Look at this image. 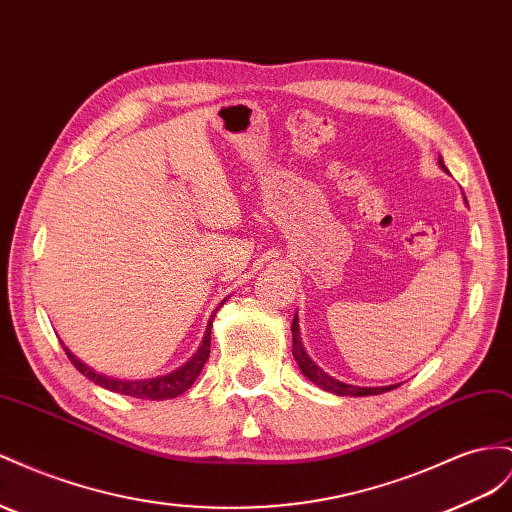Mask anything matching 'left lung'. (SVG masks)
<instances>
[{
  "label": "left lung",
  "mask_w": 512,
  "mask_h": 512,
  "mask_svg": "<svg viewBox=\"0 0 512 512\" xmlns=\"http://www.w3.org/2000/svg\"><path fill=\"white\" fill-rule=\"evenodd\" d=\"M437 163H439L441 170L448 172L446 165H444V159L439 157ZM290 329H293V357H295V362H297V366L301 370V375L306 377V379H310L314 385H319L321 390L331 392V394H336V396H375V394H383V392H390V390L398 388V385H381V388H359V385H349V383L329 377L321 366L314 364V359L308 355L306 347H303L297 314H295V319H293V327H290Z\"/></svg>",
  "instance_id": "8db88e82"
}]
</instances>
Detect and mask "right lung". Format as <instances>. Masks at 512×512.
Wrapping results in <instances>:
<instances>
[{"instance_id":"1","label":"right lung","mask_w":512,"mask_h":512,"mask_svg":"<svg viewBox=\"0 0 512 512\" xmlns=\"http://www.w3.org/2000/svg\"><path fill=\"white\" fill-rule=\"evenodd\" d=\"M224 301H222V306H224ZM215 312L211 314L209 323H206V331H204V338L200 342L198 351L193 353L183 366H178L176 370L168 372V375L153 377V379H135V381H131V379H116V377L101 375V372L92 370L88 364H84L79 357H75L71 351H68V347H64L62 340L60 342H62V347H64L68 359H71V364L81 372V375L88 377L90 381H94L96 385H101V388H105L109 392H118V394L133 396V398H146V400L176 398V396H181L183 392H187L191 388L193 381H196L198 375L202 372L206 359H209V353H211V329H213Z\"/></svg>"}]
</instances>
